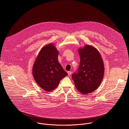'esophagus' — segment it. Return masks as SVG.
I'll use <instances>...</instances> for the list:
<instances>
[{"label": "esophagus", "mask_w": 129, "mask_h": 129, "mask_svg": "<svg viewBox=\"0 0 129 129\" xmlns=\"http://www.w3.org/2000/svg\"><path fill=\"white\" fill-rule=\"evenodd\" d=\"M67 73H68V74L69 76H70L71 75V74H72V72L71 71H68Z\"/></svg>", "instance_id": "34e87169"}]
</instances>
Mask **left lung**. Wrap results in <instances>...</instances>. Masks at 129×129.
<instances>
[{
  "label": "left lung",
  "mask_w": 129,
  "mask_h": 129,
  "mask_svg": "<svg viewBox=\"0 0 129 129\" xmlns=\"http://www.w3.org/2000/svg\"><path fill=\"white\" fill-rule=\"evenodd\" d=\"M80 64L72 79L76 88L83 94L96 90L104 75V65L99 51L94 47L86 45L79 50Z\"/></svg>",
  "instance_id": "8db88e82"
}]
</instances>
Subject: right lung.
I'll return each mask as SVG.
<instances>
[{
	"mask_svg": "<svg viewBox=\"0 0 129 129\" xmlns=\"http://www.w3.org/2000/svg\"><path fill=\"white\" fill-rule=\"evenodd\" d=\"M58 53L52 44H48L42 48L33 66L35 80L48 92L56 88L60 81L68 75L58 62Z\"/></svg>",
	"mask_w": 129,
	"mask_h": 129,
	"instance_id": "right-lung-1",
	"label": "right lung"
}]
</instances>
